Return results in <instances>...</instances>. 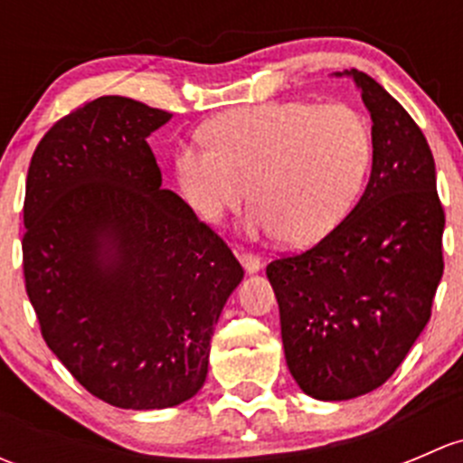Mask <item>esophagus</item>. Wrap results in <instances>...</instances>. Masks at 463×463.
<instances>
[{"mask_svg": "<svg viewBox=\"0 0 463 463\" xmlns=\"http://www.w3.org/2000/svg\"><path fill=\"white\" fill-rule=\"evenodd\" d=\"M240 261H241V266H244L246 273H258V270L261 269L260 258L253 253H240Z\"/></svg>", "mask_w": 463, "mask_h": 463, "instance_id": "obj_1", "label": "esophagus"}]
</instances>
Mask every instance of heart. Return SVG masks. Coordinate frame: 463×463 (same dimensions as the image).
<instances>
[{"label": "heart", "mask_w": 463, "mask_h": 463, "mask_svg": "<svg viewBox=\"0 0 463 463\" xmlns=\"http://www.w3.org/2000/svg\"><path fill=\"white\" fill-rule=\"evenodd\" d=\"M208 138L176 149V184L208 223L249 199L253 231L307 246L334 231L361 194L372 129L345 102L278 100L214 118Z\"/></svg>", "instance_id": "obj_1"}]
</instances>
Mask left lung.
I'll use <instances>...</instances> for the list:
<instances>
[{
  "label": "left lung",
  "instance_id": "1",
  "mask_svg": "<svg viewBox=\"0 0 463 463\" xmlns=\"http://www.w3.org/2000/svg\"><path fill=\"white\" fill-rule=\"evenodd\" d=\"M354 78L372 116V175L361 202L314 249L273 260L284 356L305 394L347 401L396 372L430 320L443 275L446 217L426 137L367 73Z\"/></svg>",
  "mask_w": 463,
  "mask_h": 463
}]
</instances>
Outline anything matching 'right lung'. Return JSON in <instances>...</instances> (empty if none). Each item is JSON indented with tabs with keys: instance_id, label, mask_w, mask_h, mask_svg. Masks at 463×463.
Returning a JSON list of instances; mask_svg holds the SVG:
<instances>
[{
	"instance_id": "add662e5",
	"label": "right lung",
	"mask_w": 463,
	"mask_h": 463,
	"mask_svg": "<svg viewBox=\"0 0 463 463\" xmlns=\"http://www.w3.org/2000/svg\"><path fill=\"white\" fill-rule=\"evenodd\" d=\"M172 114L102 96L60 118L26 176L24 279L42 338L125 410L175 408L208 376L210 338L244 269L161 188L147 137Z\"/></svg>"
}]
</instances>
